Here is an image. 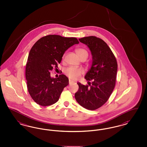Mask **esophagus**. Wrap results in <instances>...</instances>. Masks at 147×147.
Returning a JSON list of instances; mask_svg holds the SVG:
<instances>
[{
	"mask_svg": "<svg viewBox=\"0 0 147 147\" xmlns=\"http://www.w3.org/2000/svg\"><path fill=\"white\" fill-rule=\"evenodd\" d=\"M69 84L70 85V84L74 83V82H73L72 80H69Z\"/></svg>",
	"mask_w": 147,
	"mask_h": 147,
	"instance_id": "esophagus-1",
	"label": "esophagus"
}]
</instances>
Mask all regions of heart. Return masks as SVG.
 Returning a JSON list of instances; mask_svg holds the SVG:
<instances>
[{
    "instance_id": "obj_1",
    "label": "heart",
    "mask_w": 147,
    "mask_h": 147,
    "mask_svg": "<svg viewBox=\"0 0 147 147\" xmlns=\"http://www.w3.org/2000/svg\"><path fill=\"white\" fill-rule=\"evenodd\" d=\"M77 55L81 59L84 57H88V53L87 51L83 48H79L76 49ZM64 74L72 80H77L79 77L84 73V70L82 68H76L73 67H69L67 68L64 71Z\"/></svg>"
}]
</instances>
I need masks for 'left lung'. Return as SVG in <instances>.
I'll return each mask as SVG.
<instances>
[{"instance_id": "left-lung-1", "label": "left lung", "mask_w": 147, "mask_h": 147, "mask_svg": "<svg viewBox=\"0 0 147 147\" xmlns=\"http://www.w3.org/2000/svg\"><path fill=\"white\" fill-rule=\"evenodd\" d=\"M79 40L89 48L92 63L85 76L89 82L88 85L78 83L79 89L75 98L84 108L95 110L105 104L112 94L116 84L117 63L112 51L102 39L91 36Z\"/></svg>"}]
</instances>
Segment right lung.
<instances>
[{
  "mask_svg": "<svg viewBox=\"0 0 147 147\" xmlns=\"http://www.w3.org/2000/svg\"><path fill=\"white\" fill-rule=\"evenodd\" d=\"M75 37L49 35L39 39L32 47L26 65L25 76L28 92L37 104L42 106L57 102L63 89L69 84L64 74L57 78L51 77V71L57 69L64 52L78 44Z\"/></svg>",
  "mask_w": 147,
  "mask_h": 147,
  "instance_id": "add662e5",
  "label": "right lung"
}]
</instances>
